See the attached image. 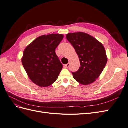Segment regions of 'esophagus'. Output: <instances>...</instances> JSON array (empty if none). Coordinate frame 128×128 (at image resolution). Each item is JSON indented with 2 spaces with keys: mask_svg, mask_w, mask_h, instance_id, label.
<instances>
[{
  "mask_svg": "<svg viewBox=\"0 0 128 128\" xmlns=\"http://www.w3.org/2000/svg\"><path fill=\"white\" fill-rule=\"evenodd\" d=\"M69 66H70V63H68L67 64H65L64 65V67L65 68H68V67H69Z\"/></svg>",
  "mask_w": 128,
  "mask_h": 128,
  "instance_id": "34e87169",
  "label": "esophagus"
}]
</instances>
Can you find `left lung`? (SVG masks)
<instances>
[{
  "label": "left lung",
  "instance_id": "1",
  "mask_svg": "<svg viewBox=\"0 0 128 128\" xmlns=\"http://www.w3.org/2000/svg\"><path fill=\"white\" fill-rule=\"evenodd\" d=\"M66 37L75 49L80 60L79 69L72 72L74 79L82 85L94 82L107 63L103 45L96 39L83 32L70 33Z\"/></svg>",
  "mask_w": 128,
  "mask_h": 128
}]
</instances>
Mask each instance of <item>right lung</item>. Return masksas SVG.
Masks as SVG:
<instances>
[{
	"label": "right lung",
	"mask_w": 128,
	"mask_h": 128,
	"mask_svg": "<svg viewBox=\"0 0 128 128\" xmlns=\"http://www.w3.org/2000/svg\"><path fill=\"white\" fill-rule=\"evenodd\" d=\"M63 37L60 34L42 36L25 49L22 65L30 79L37 86L46 87L57 80L63 65L55 50Z\"/></svg>",
	"instance_id": "obj_1"
}]
</instances>
